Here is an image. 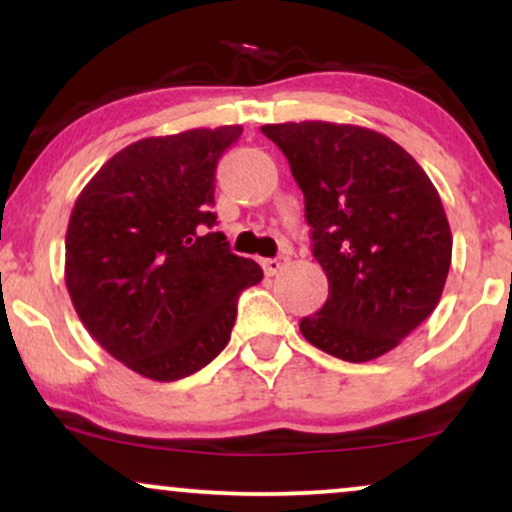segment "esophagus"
I'll return each instance as SVG.
<instances>
[{
	"label": "esophagus",
	"instance_id": "esophagus-1",
	"mask_svg": "<svg viewBox=\"0 0 512 512\" xmlns=\"http://www.w3.org/2000/svg\"><path fill=\"white\" fill-rule=\"evenodd\" d=\"M286 262H289V257H284V255H279V257H267V260H262L264 274H267V276L279 274L281 269L286 267Z\"/></svg>",
	"mask_w": 512,
	"mask_h": 512
}]
</instances>
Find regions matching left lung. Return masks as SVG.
<instances>
[{
	"label": "left lung",
	"mask_w": 512,
	"mask_h": 512,
	"mask_svg": "<svg viewBox=\"0 0 512 512\" xmlns=\"http://www.w3.org/2000/svg\"><path fill=\"white\" fill-rule=\"evenodd\" d=\"M305 199L313 257L330 296L301 320L325 354L366 363L436 310L452 233L424 168L385 134L334 122L264 125Z\"/></svg>",
	"instance_id": "1"
}]
</instances>
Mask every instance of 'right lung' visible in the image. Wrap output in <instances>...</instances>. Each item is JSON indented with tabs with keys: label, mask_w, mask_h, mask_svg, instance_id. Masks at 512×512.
Returning <instances> with one entry per match:
<instances>
[{
	"label": "right lung",
	"mask_w": 512,
	"mask_h": 512,
	"mask_svg": "<svg viewBox=\"0 0 512 512\" xmlns=\"http://www.w3.org/2000/svg\"><path fill=\"white\" fill-rule=\"evenodd\" d=\"M243 127L187 129L117 151L69 216L64 281L91 337L134 373L173 383L231 339L260 264L216 226L214 182Z\"/></svg>",
	"instance_id": "obj_1"
}]
</instances>
